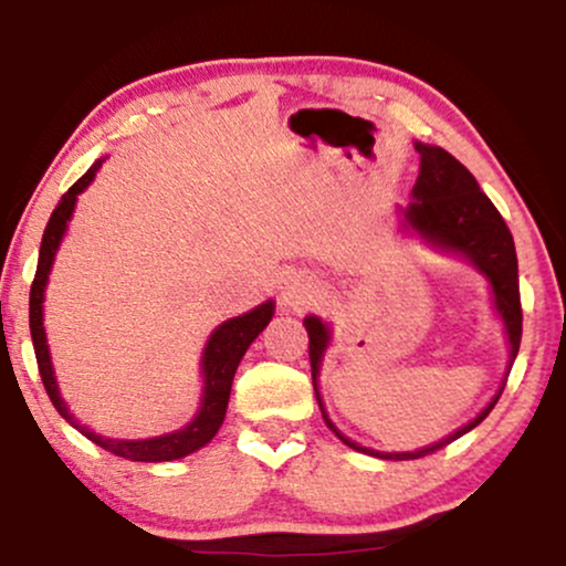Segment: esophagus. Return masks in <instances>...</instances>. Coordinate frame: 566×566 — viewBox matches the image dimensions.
I'll return each instance as SVG.
<instances>
[{"mask_svg": "<svg viewBox=\"0 0 566 566\" xmlns=\"http://www.w3.org/2000/svg\"><path fill=\"white\" fill-rule=\"evenodd\" d=\"M308 297L311 287H305V284H290V287L284 290V305H290V308H297V305H303Z\"/></svg>", "mask_w": 566, "mask_h": 566, "instance_id": "34e87169", "label": "esophagus"}]
</instances>
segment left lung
I'll use <instances>...</instances> for the list:
<instances>
[{"label": "left lung", "instance_id": "obj_1", "mask_svg": "<svg viewBox=\"0 0 566 566\" xmlns=\"http://www.w3.org/2000/svg\"><path fill=\"white\" fill-rule=\"evenodd\" d=\"M420 154V175L418 184H415L412 193L415 201L409 205L407 220L412 223V229H418L428 242L444 247V250L460 252L469 261L476 265L482 274L490 279L492 292H495V305L505 322V333H509L511 343V365L518 354V343H522V295H518V263H516V247H513V237L505 226L503 216L497 212V207L492 205L490 197L479 188L476 178L452 157L450 151L439 146H423V143H415ZM308 329V359H311V378H314V391H316V375H319V361L324 348H327L329 333L327 327L308 316L303 322ZM505 388V386H503ZM503 394V391H500ZM500 394L486 405L469 426H463L460 431H454L452 437L437 441V444L423 447L418 452H375L365 450V447L354 444V441L343 437L337 428L329 423L327 412H324L319 391H316V401L322 407V418L333 431L346 441L354 450L369 452L375 458L386 460H415L423 458L447 447L450 441L460 439L463 433H469L471 428H476L486 415L492 412V407L497 405Z\"/></svg>", "mask_w": 566, "mask_h": 566}]
</instances>
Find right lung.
Here are the masks:
<instances>
[{"instance_id":"add662e5","label":"right lung","mask_w":566,"mask_h":566,"mask_svg":"<svg viewBox=\"0 0 566 566\" xmlns=\"http://www.w3.org/2000/svg\"><path fill=\"white\" fill-rule=\"evenodd\" d=\"M103 161H95L87 172L76 180L74 186L63 193L57 207L53 210V216L48 220V229H44L42 237V247H39V263H36V274L34 282H31V295H29V327H31V340H34V354H36V365H39V375H42L44 391H48L50 401L63 418L69 420L71 426L80 428V431L87 437L90 441H95L97 447H103L106 452L119 454L125 460H138V463H165V460H178L186 458V454L197 452L199 447H205L207 441L218 433L220 423L226 418V407H229V396H231V382L233 375H237L239 361H242L244 350L250 348V343L255 340L258 335L263 333L265 324L271 322L274 316V303H263L258 308H252L250 314L237 316V319L223 322L220 327L212 333L210 343H207L205 356H201V373H205V399H201V409L199 415L193 418V423H188L186 428L175 433H165V437H154V439H140V441H125V439H103L97 433L87 431L71 418V412L63 405L61 394H57L55 378H53V365H50V350H48V340H44V327H42V301H44V284H48V274L50 265H53L55 250L61 244L63 233H66V223L74 212L76 197L90 186V180L95 178V172L101 170Z\"/></svg>"}]
</instances>
